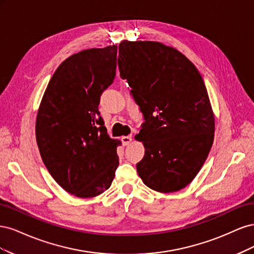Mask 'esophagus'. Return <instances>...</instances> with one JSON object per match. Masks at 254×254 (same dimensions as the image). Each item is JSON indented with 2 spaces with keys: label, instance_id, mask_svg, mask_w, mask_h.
<instances>
[{
  "label": "esophagus",
  "instance_id": "esophagus-1",
  "mask_svg": "<svg viewBox=\"0 0 254 254\" xmlns=\"http://www.w3.org/2000/svg\"><path fill=\"white\" fill-rule=\"evenodd\" d=\"M122 143H123V145L124 146H127V145H129L130 143L132 142V137L130 136V135H127V136H122Z\"/></svg>",
  "mask_w": 254,
  "mask_h": 254
}]
</instances>
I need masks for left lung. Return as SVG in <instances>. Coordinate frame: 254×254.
Instances as JSON below:
<instances>
[{
	"label": "left lung",
	"mask_w": 254,
	"mask_h": 254,
	"mask_svg": "<svg viewBox=\"0 0 254 254\" xmlns=\"http://www.w3.org/2000/svg\"><path fill=\"white\" fill-rule=\"evenodd\" d=\"M118 64L145 120L135 136L145 147L137 174L161 193L186 188L214 140V115L200 73L179 51L153 41L121 42Z\"/></svg>",
	"instance_id": "8db88e82"
}]
</instances>
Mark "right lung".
I'll use <instances>...</instances> for the list:
<instances>
[{
    "label": "right lung",
    "instance_id": "obj_1",
    "mask_svg": "<svg viewBox=\"0 0 254 254\" xmlns=\"http://www.w3.org/2000/svg\"><path fill=\"white\" fill-rule=\"evenodd\" d=\"M118 47L84 50L52 76L36 120L44 165L59 186L80 198L108 190L119 166L118 140L107 133L98 105L117 71Z\"/></svg>",
    "mask_w": 254,
    "mask_h": 254
}]
</instances>
